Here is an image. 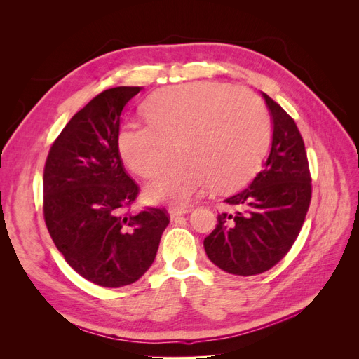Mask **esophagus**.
Wrapping results in <instances>:
<instances>
[{
  "instance_id": "34e87169",
  "label": "esophagus",
  "mask_w": 359,
  "mask_h": 359,
  "mask_svg": "<svg viewBox=\"0 0 359 359\" xmlns=\"http://www.w3.org/2000/svg\"><path fill=\"white\" fill-rule=\"evenodd\" d=\"M189 211H190V208H170V210H169V214H170L172 219H177V217L187 214Z\"/></svg>"
}]
</instances>
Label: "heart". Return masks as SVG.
<instances>
[{
  "mask_svg": "<svg viewBox=\"0 0 359 359\" xmlns=\"http://www.w3.org/2000/svg\"><path fill=\"white\" fill-rule=\"evenodd\" d=\"M148 124H126L118 149L142 178H154L177 151L181 158L148 187L156 202L187 205L210 186L229 190L252 175L269 142V115L247 88L219 82L172 85L144 103Z\"/></svg>",
  "mask_w": 359,
  "mask_h": 359,
  "instance_id": "1",
  "label": "heart"
}]
</instances>
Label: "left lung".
<instances>
[{"label":"left lung","mask_w":359,"mask_h":359,"mask_svg":"<svg viewBox=\"0 0 359 359\" xmlns=\"http://www.w3.org/2000/svg\"><path fill=\"white\" fill-rule=\"evenodd\" d=\"M273 116L268 158L250 186L224 202L233 212L217 215L205 238L206 256L235 276H256L283 259L299 235L311 201V175L304 140L293 118L264 94Z\"/></svg>","instance_id":"1"}]
</instances>
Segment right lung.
Returning <instances> with one entry per match:
<instances>
[{
  "mask_svg": "<svg viewBox=\"0 0 359 359\" xmlns=\"http://www.w3.org/2000/svg\"><path fill=\"white\" fill-rule=\"evenodd\" d=\"M140 86L109 88L76 114L52 144L43 172V215L66 262L94 285L123 287L153 265L165 208H130L139 186L118 149L119 118Z\"/></svg>",
  "mask_w": 359,
  "mask_h": 359,
  "instance_id": "add662e5",
  "label": "right lung"
}]
</instances>
